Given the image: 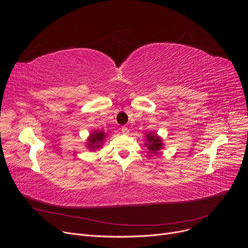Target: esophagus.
I'll use <instances>...</instances> for the list:
<instances>
[{
    "label": "esophagus",
    "instance_id": "1",
    "mask_svg": "<svg viewBox=\"0 0 248 248\" xmlns=\"http://www.w3.org/2000/svg\"><path fill=\"white\" fill-rule=\"evenodd\" d=\"M122 132H123V134H124V135H128L129 129H128L126 126H123V127H122Z\"/></svg>",
    "mask_w": 248,
    "mask_h": 248
}]
</instances>
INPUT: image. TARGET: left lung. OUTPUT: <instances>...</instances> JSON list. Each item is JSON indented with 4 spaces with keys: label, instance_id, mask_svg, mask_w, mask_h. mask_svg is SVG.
<instances>
[{
    "label": "left lung",
    "instance_id": "1",
    "mask_svg": "<svg viewBox=\"0 0 248 248\" xmlns=\"http://www.w3.org/2000/svg\"><path fill=\"white\" fill-rule=\"evenodd\" d=\"M145 143L144 145L147 147L148 153L157 154L160 150L164 148V142L161 136L157 134V132L147 133L145 136Z\"/></svg>",
    "mask_w": 248,
    "mask_h": 248
}]
</instances>
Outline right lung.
Returning <instances> with one entry per match:
<instances>
[{"mask_svg":"<svg viewBox=\"0 0 248 248\" xmlns=\"http://www.w3.org/2000/svg\"><path fill=\"white\" fill-rule=\"evenodd\" d=\"M107 137V133L102 131V130H95L92 131L88 138L86 139V147L91 150V151H95V150H99L103 147L104 144V141Z\"/></svg>","mask_w":248,"mask_h":248,"instance_id":"add662e5","label":"right lung"}]
</instances>
